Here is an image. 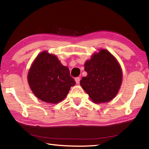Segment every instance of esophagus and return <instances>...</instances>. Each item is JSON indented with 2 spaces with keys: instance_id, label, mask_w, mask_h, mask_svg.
<instances>
[{
  "instance_id": "1",
  "label": "esophagus",
  "mask_w": 149,
  "mask_h": 149,
  "mask_svg": "<svg viewBox=\"0 0 149 149\" xmlns=\"http://www.w3.org/2000/svg\"><path fill=\"white\" fill-rule=\"evenodd\" d=\"M75 82H76V84H79V81H80V77H76V78H75Z\"/></svg>"
}]
</instances>
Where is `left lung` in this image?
<instances>
[{
    "mask_svg": "<svg viewBox=\"0 0 149 149\" xmlns=\"http://www.w3.org/2000/svg\"><path fill=\"white\" fill-rule=\"evenodd\" d=\"M86 77L80 85L95 103L107 102L116 96L122 82V70L117 59L106 49H100L85 61Z\"/></svg>",
    "mask_w": 149,
    "mask_h": 149,
    "instance_id": "left-lung-1",
    "label": "left lung"
}]
</instances>
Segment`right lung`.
Listing matches in <instances>:
<instances>
[{"label":"right lung","instance_id":"obj_1","mask_svg":"<svg viewBox=\"0 0 149 149\" xmlns=\"http://www.w3.org/2000/svg\"><path fill=\"white\" fill-rule=\"evenodd\" d=\"M30 89L42 101L57 104L64 100L70 87L75 84L69 68L62 64L57 56L47 50L35 58L27 74Z\"/></svg>","mask_w":149,"mask_h":149}]
</instances>
